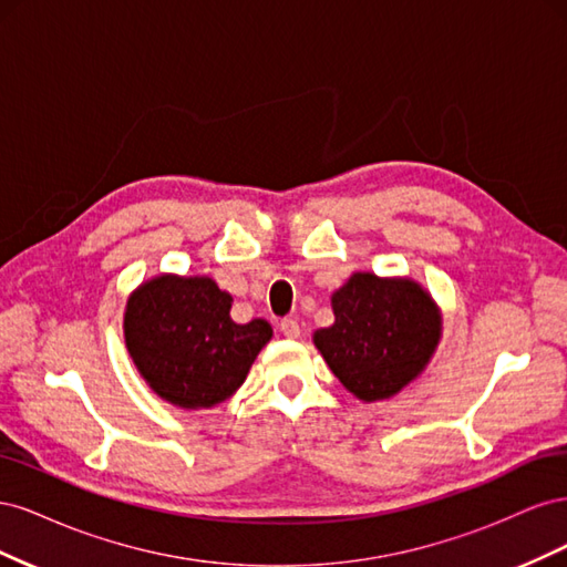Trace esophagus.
I'll use <instances>...</instances> for the list:
<instances>
[{"label":"esophagus","instance_id":"obj_1","mask_svg":"<svg viewBox=\"0 0 567 567\" xmlns=\"http://www.w3.org/2000/svg\"><path fill=\"white\" fill-rule=\"evenodd\" d=\"M279 329H281V333L286 336V338H300V323L296 321V319H284L281 323H279Z\"/></svg>","mask_w":567,"mask_h":567}]
</instances>
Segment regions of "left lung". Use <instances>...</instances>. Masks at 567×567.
Returning <instances> with one entry per match:
<instances>
[{"instance_id": "left-lung-1", "label": "left lung", "mask_w": 567, "mask_h": 567, "mask_svg": "<svg viewBox=\"0 0 567 567\" xmlns=\"http://www.w3.org/2000/svg\"><path fill=\"white\" fill-rule=\"evenodd\" d=\"M333 323L312 333L342 388L362 402H383L431 364L442 338V312L411 277L354 271L331 296Z\"/></svg>"}]
</instances>
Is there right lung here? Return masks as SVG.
Wrapping results in <instances>:
<instances>
[{
	"mask_svg": "<svg viewBox=\"0 0 567 567\" xmlns=\"http://www.w3.org/2000/svg\"><path fill=\"white\" fill-rule=\"evenodd\" d=\"M231 302L210 277L167 271L132 290L123 317L125 346L161 400L184 411L213 409L246 383L274 331L265 319L236 323Z\"/></svg>",
	"mask_w": 567,
	"mask_h": 567,
	"instance_id": "add662e5",
	"label": "right lung"
}]
</instances>
